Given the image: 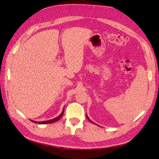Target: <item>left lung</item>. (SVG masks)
<instances>
[{
  "label": "left lung",
  "instance_id": "1",
  "mask_svg": "<svg viewBox=\"0 0 159 159\" xmlns=\"http://www.w3.org/2000/svg\"><path fill=\"white\" fill-rule=\"evenodd\" d=\"M86 117H87V118H88V120H90V121L91 123H94V124H95V123H93V122L92 121V120H90L89 119V118H88V115H87V114H86ZM95 125H97V124H95Z\"/></svg>",
  "mask_w": 159,
  "mask_h": 159
}]
</instances>
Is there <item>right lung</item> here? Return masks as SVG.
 Instances as JSON below:
<instances>
[{
	"label": "right lung",
	"instance_id": "add662e5",
	"mask_svg": "<svg viewBox=\"0 0 159 159\" xmlns=\"http://www.w3.org/2000/svg\"><path fill=\"white\" fill-rule=\"evenodd\" d=\"M63 114H64V110L62 111V112H61V114L60 116H59L56 117L55 118H53V119L45 120V121H35V120H31L32 122H34L35 123H39V124H48V123H52L54 122L57 121L58 120H60V118L63 116Z\"/></svg>",
	"mask_w": 159,
	"mask_h": 159
}]
</instances>
